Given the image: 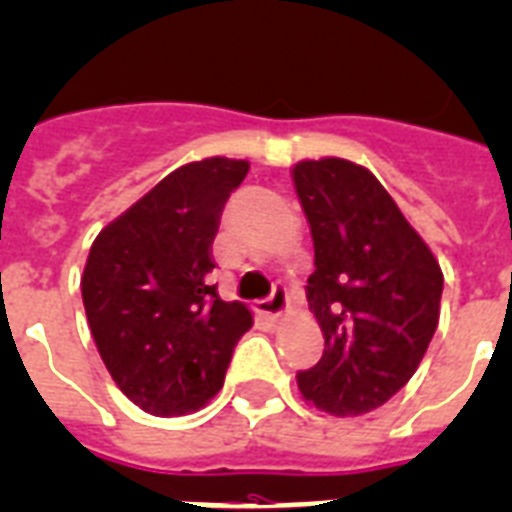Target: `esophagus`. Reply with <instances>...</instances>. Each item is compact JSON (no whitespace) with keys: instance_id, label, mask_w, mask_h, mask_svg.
Returning a JSON list of instances; mask_svg holds the SVG:
<instances>
[{"instance_id":"obj_1","label":"esophagus","mask_w":512,"mask_h":512,"mask_svg":"<svg viewBox=\"0 0 512 512\" xmlns=\"http://www.w3.org/2000/svg\"><path fill=\"white\" fill-rule=\"evenodd\" d=\"M261 311H264L269 319H280L282 314L287 311V287L282 285V282H277L272 290V295L266 298L264 303H261Z\"/></svg>"}]
</instances>
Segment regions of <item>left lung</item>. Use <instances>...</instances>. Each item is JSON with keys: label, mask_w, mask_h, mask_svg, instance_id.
<instances>
[{"label": "left lung", "mask_w": 512, "mask_h": 512, "mask_svg": "<svg viewBox=\"0 0 512 512\" xmlns=\"http://www.w3.org/2000/svg\"><path fill=\"white\" fill-rule=\"evenodd\" d=\"M293 183L314 238L308 306L324 332L298 390L329 416H361L418 369L439 322L442 269L366 167L298 162Z\"/></svg>", "instance_id": "left-lung-1"}]
</instances>
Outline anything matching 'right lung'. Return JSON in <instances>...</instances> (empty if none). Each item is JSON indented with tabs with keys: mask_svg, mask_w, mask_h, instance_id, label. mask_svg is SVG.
<instances>
[{
	"mask_svg": "<svg viewBox=\"0 0 512 512\" xmlns=\"http://www.w3.org/2000/svg\"><path fill=\"white\" fill-rule=\"evenodd\" d=\"M246 175L248 162L225 156L185 164L104 227L88 253V327L114 384L146 413L204 408L251 329V311L209 285L219 217Z\"/></svg>",
	"mask_w": 512,
	"mask_h": 512,
	"instance_id": "1",
	"label": "right lung"
}]
</instances>
